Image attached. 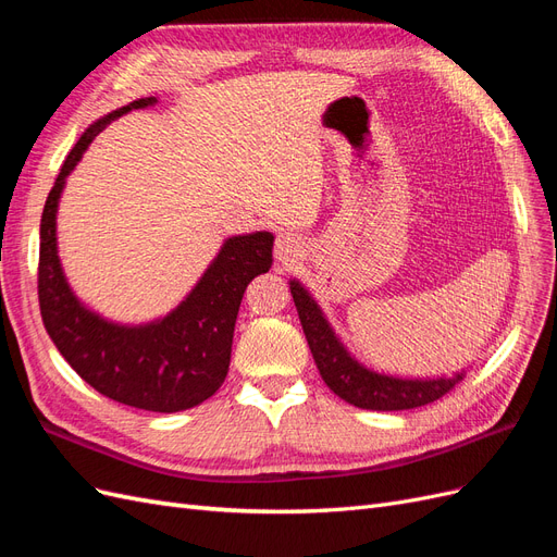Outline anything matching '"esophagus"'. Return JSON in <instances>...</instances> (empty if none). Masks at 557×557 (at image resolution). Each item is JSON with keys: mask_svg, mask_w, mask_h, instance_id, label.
<instances>
[{"mask_svg": "<svg viewBox=\"0 0 557 557\" xmlns=\"http://www.w3.org/2000/svg\"><path fill=\"white\" fill-rule=\"evenodd\" d=\"M274 252L281 264H295L301 258V252H305V244H301V239L295 237V234L283 232L278 234Z\"/></svg>", "mask_w": 557, "mask_h": 557, "instance_id": "34e87169", "label": "esophagus"}]
</instances>
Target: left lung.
Listing matches in <instances>:
<instances>
[{
	"mask_svg": "<svg viewBox=\"0 0 557 557\" xmlns=\"http://www.w3.org/2000/svg\"><path fill=\"white\" fill-rule=\"evenodd\" d=\"M290 293L320 376H323L334 395H339L342 399L352 404V407L372 411H401L425 407V404H432L448 395L455 383L462 379L458 374L455 379L407 381L369 372V369H364L348 356L346 348L339 344L332 327L327 325L325 315L320 313L311 295L297 281L290 283Z\"/></svg>",
	"mask_w": 557,
	"mask_h": 557,
	"instance_id": "8db88e82",
	"label": "left lung"
}]
</instances>
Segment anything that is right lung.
I'll list each match as a JSON object with an SVG mask.
<instances>
[{"mask_svg": "<svg viewBox=\"0 0 557 557\" xmlns=\"http://www.w3.org/2000/svg\"><path fill=\"white\" fill-rule=\"evenodd\" d=\"M153 102L156 97H146L109 113L64 158L41 213L37 288L44 327L83 381L127 407L174 413L197 407L223 385L242 297L248 283L272 267L274 237L256 232L227 239L195 290L158 323L121 327L81 305L64 281L55 244L64 178L113 117Z\"/></svg>", "mask_w": 557, "mask_h": 557, "instance_id": "add662e5", "label": "right lung"}]
</instances>
